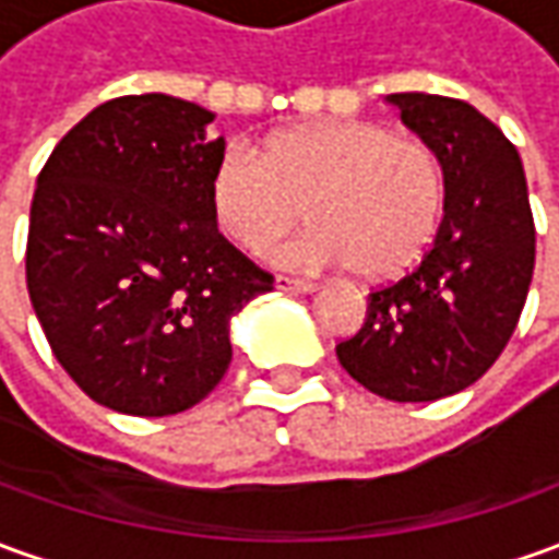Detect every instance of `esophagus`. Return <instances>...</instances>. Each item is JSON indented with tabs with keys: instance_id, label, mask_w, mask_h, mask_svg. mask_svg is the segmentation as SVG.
<instances>
[{
	"instance_id": "1",
	"label": "esophagus",
	"mask_w": 559,
	"mask_h": 559,
	"mask_svg": "<svg viewBox=\"0 0 559 559\" xmlns=\"http://www.w3.org/2000/svg\"><path fill=\"white\" fill-rule=\"evenodd\" d=\"M273 286L280 288V292H298V295H310L313 292V283H307V280H295V276H276L273 280Z\"/></svg>"
}]
</instances>
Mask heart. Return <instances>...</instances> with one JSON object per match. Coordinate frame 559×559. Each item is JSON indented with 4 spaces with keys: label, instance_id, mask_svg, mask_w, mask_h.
Masks as SVG:
<instances>
[{
    "label": "heart",
    "instance_id": "obj_1",
    "mask_svg": "<svg viewBox=\"0 0 559 559\" xmlns=\"http://www.w3.org/2000/svg\"><path fill=\"white\" fill-rule=\"evenodd\" d=\"M218 228L246 252H264L304 215L313 228L273 249L286 267H353L392 280L432 242L444 179L438 157L371 121H313L276 130L261 157L234 145L210 179Z\"/></svg>",
    "mask_w": 559,
    "mask_h": 559
}]
</instances>
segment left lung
I'll return each instance as SVG.
<instances>
[{
  "mask_svg": "<svg viewBox=\"0 0 559 559\" xmlns=\"http://www.w3.org/2000/svg\"><path fill=\"white\" fill-rule=\"evenodd\" d=\"M444 173V218L417 271L368 295L337 344L346 374L390 402H435L472 386L521 319L536 228L518 148L463 99L390 94Z\"/></svg>",
  "mask_w": 559,
  "mask_h": 559,
  "instance_id": "left-lung-1",
  "label": "left lung"
}]
</instances>
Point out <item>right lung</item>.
Wrapping results in <instances>:
<instances>
[{"label": "right lung", "mask_w": 559, "mask_h": 559, "mask_svg": "<svg viewBox=\"0 0 559 559\" xmlns=\"http://www.w3.org/2000/svg\"><path fill=\"white\" fill-rule=\"evenodd\" d=\"M213 121L179 96H118L38 173L29 301L67 374L118 414L203 402L230 365V319L273 288L215 228Z\"/></svg>", "instance_id": "add662e5"}]
</instances>
